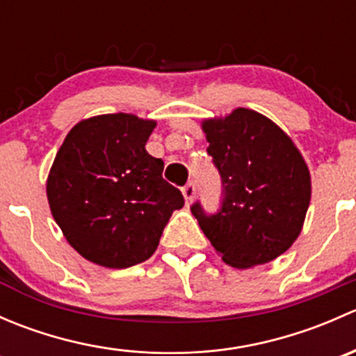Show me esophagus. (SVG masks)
Here are the masks:
<instances>
[{
    "instance_id": "esophagus-1",
    "label": "esophagus",
    "mask_w": 356,
    "mask_h": 356,
    "mask_svg": "<svg viewBox=\"0 0 356 356\" xmlns=\"http://www.w3.org/2000/svg\"><path fill=\"white\" fill-rule=\"evenodd\" d=\"M182 195H184L186 203H191L193 198H195V195H196V184H195V182H193V181L188 182V184L182 188Z\"/></svg>"
}]
</instances>
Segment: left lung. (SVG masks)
Listing matches in <instances>:
<instances>
[{"label": "left lung", "mask_w": 356, "mask_h": 356, "mask_svg": "<svg viewBox=\"0 0 356 356\" xmlns=\"http://www.w3.org/2000/svg\"><path fill=\"white\" fill-rule=\"evenodd\" d=\"M207 153L222 182L220 204L191 211L222 260L232 267L267 264L300 236L310 204V172L293 141L264 115L238 108L203 122Z\"/></svg>", "instance_id": "1"}]
</instances>
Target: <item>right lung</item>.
<instances>
[{
  "label": "right lung",
  "mask_w": 356,
  "mask_h": 356,
  "mask_svg": "<svg viewBox=\"0 0 356 356\" xmlns=\"http://www.w3.org/2000/svg\"><path fill=\"white\" fill-rule=\"evenodd\" d=\"M153 120L110 113L82 120L56 153L48 177L53 218L74 250L108 268H127L155 253L184 196L146 152Z\"/></svg>",
  "instance_id": "add662e5"
}]
</instances>
